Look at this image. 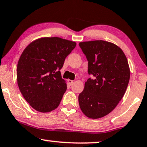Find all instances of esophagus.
I'll return each instance as SVG.
<instances>
[{
  "label": "esophagus",
  "instance_id": "1",
  "mask_svg": "<svg viewBox=\"0 0 147 147\" xmlns=\"http://www.w3.org/2000/svg\"><path fill=\"white\" fill-rule=\"evenodd\" d=\"M73 82H74V80H70V79L68 80V83H69V85H72V84H73Z\"/></svg>",
  "mask_w": 147,
  "mask_h": 147
}]
</instances>
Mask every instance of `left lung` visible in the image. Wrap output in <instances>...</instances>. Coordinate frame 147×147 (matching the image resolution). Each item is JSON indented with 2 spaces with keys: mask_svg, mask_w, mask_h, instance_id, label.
<instances>
[{
  "mask_svg": "<svg viewBox=\"0 0 147 147\" xmlns=\"http://www.w3.org/2000/svg\"><path fill=\"white\" fill-rule=\"evenodd\" d=\"M88 61L89 78L78 95L82 112L90 119L109 114L123 98L130 79L127 59L122 49L113 43L93 40L79 43Z\"/></svg>",
  "mask_w": 147,
  "mask_h": 147,
  "instance_id": "obj_1",
  "label": "left lung"
}]
</instances>
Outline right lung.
<instances>
[{
  "mask_svg": "<svg viewBox=\"0 0 147 147\" xmlns=\"http://www.w3.org/2000/svg\"><path fill=\"white\" fill-rule=\"evenodd\" d=\"M76 42L59 37L38 38L28 45L18 60L16 76L20 91L35 110L57 109L67 90L60 70Z\"/></svg>",
  "mask_w": 147,
  "mask_h": 147,
  "instance_id": "1",
  "label": "right lung"
}]
</instances>
